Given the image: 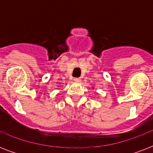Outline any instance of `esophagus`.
Here are the masks:
<instances>
[{"instance_id":"34e87169","label":"esophagus","mask_w":153,"mask_h":153,"mask_svg":"<svg viewBox=\"0 0 153 153\" xmlns=\"http://www.w3.org/2000/svg\"><path fill=\"white\" fill-rule=\"evenodd\" d=\"M74 81L76 82H79L81 81V79L80 78H74Z\"/></svg>"}]
</instances>
